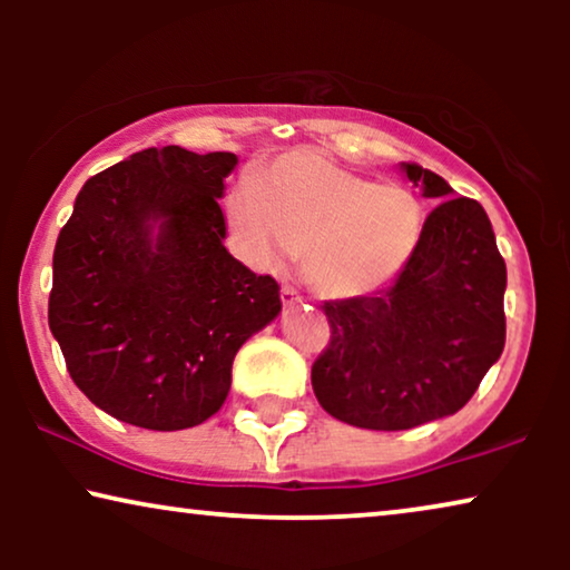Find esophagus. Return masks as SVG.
<instances>
[{"label":"esophagus","instance_id":"1","mask_svg":"<svg viewBox=\"0 0 570 570\" xmlns=\"http://www.w3.org/2000/svg\"><path fill=\"white\" fill-rule=\"evenodd\" d=\"M279 298H283V306H285V308H287V306H298V303H303L301 293L295 291V287H291V285H285L283 291H279Z\"/></svg>","mask_w":570,"mask_h":570}]
</instances>
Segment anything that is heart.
<instances>
[{
	"label": "heart",
	"mask_w": 570,
	"mask_h": 570,
	"mask_svg": "<svg viewBox=\"0 0 570 570\" xmlns=\"http://www.w3.org/2000/svg\"><path fill=\"white\" fill-rule=\"evenodd\" d=\"M228 215L240 244L262 269L303 254V277L318 298L365 301L392 287L423 236V205L402 184L334 166L298 150L238 184Z\"/></svg>",
	"instance_id": "obj_1"
}]
</instances>
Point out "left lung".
Here are the masks:
<instances>
[{
	"mask_svg": "<svg viewBox=\"0 0 570 570\" xmlns=\"http://www.w3.org/2000/svg\"><path fill=\"white\" fill-rule=\"evenodd\" d=\"M400 170L435 205L415 256L389 291L324 303L332 342L311 368L318 404L368 431L454 415L505 345V262L485 209L433 170Z\"/></svg>",
	"mask_w": 570,
	"mask_h": 570,
	"instance_id": "left-lung-1",
	"label": "left lung"
}]
</instances>
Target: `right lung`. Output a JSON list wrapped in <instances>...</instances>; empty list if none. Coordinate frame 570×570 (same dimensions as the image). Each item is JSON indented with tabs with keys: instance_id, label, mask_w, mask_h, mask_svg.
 <instances>
[{
	"instance_id": "add662e5",
	"label": "right lung",
	"mask_w": 570,
	"mask_h": 570,
	"mask_svg": "<svg viewBox=\"0 0 570 570\" xmlns=\"http://www.w3.org/2000/svg\"><path fill=\"white\" fill-rule=\"evenodd\" d=\"M233 153L147 147L77 194L53 248L49 326L77 389L147 431L213 417L233 357L283 301L225 248Z\"/></svg>"
}]
</instances>
